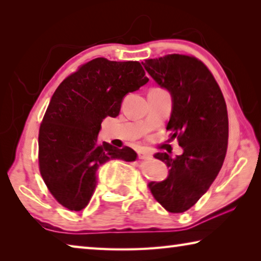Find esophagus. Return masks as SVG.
I'll return each instance as SVG.
<instances>
[{
	"label": "esophagus",
	"mask_w": 261,
	"mask_h": 261,
	"mask_svg": "<svg viewBox=\"0 0 261 261\" xmlns=\"http://www.w3.org/2000/svg\"><path fill=\"white\" fill-rule=\"evenodd\" d=\"M138 158L141 159V160H145V159H152L153 155L151 153L143 151V152H138Z\"/></svg>",
	"instance_id": "1"
}]
</instances>
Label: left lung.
Returning <instances> with one entry per match:
<instances>
[{"mask_svg": "<svg viewBox=\"0 0 261 261\" xmlns=\"http://www.w3.org/2000/svg\"><path fill=\"white\" fill-rule=\"evenodd\" d=\"M144 67L170 92L173 109L167 131L182 155L156 153L170 168L166 179L148 183L155 200L170 213H183L207 192L223 165L228 147V112L213 74L194 56L170 54L145 60Z\"/></svg>", "mask_w": 261, "mask_h": 261, "instance_id": "1", "label": "left lung"}]
</instances>
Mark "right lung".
<instances>
[{
    "label": "right lung",
    "instance_id": "right-lung-1",
    "mask_svg": "<svg viewBox=\"0 0 261 261\" xmlns=\"http://www.w3.org/2000/svg\"><path fill=\"white\" fill-rule=\"evenodd\" d=\"M147 82L139 62L98 57L56 88L39 130V169L51 196L65 208H85L101 165L137 159L130 147L99 143L98 134L103 118L120 114L123 98Z\"/></svg>",
    "mask_w": 261,
    "mask_h": 261
}]
</instances>
